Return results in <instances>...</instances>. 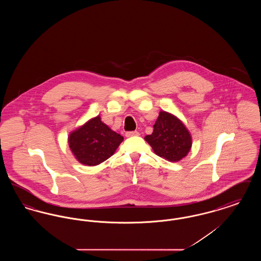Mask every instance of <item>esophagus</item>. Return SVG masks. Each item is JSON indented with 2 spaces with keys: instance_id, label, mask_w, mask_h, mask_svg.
<instances>
[{
  "instance_id": "esophagus-1",
  "label": "esophagus",
  "mask_w": 261,
  "mask_h": 261,
  "mask_svg": "<svg viewBox=\"0 0 261 261\" xmlns=\"http://www.w3.org/2000/svg\"><path fill=\"white\" fill-rule=\"evenodd\" d=\"M140 133L138 131H129V132H126L125 136L126 137H133V136H139Z\"/></svg>"
}]
</instances>
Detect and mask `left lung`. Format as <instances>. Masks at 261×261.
I'll use <instances>...</instances> for the list:
<instances>
[{
    "mask_svg": "<svg viewBox=\"0 0 261 261\" xmlns=\"http://www.w3.org/2000/svg\"><path fill=\"white\" fill-rule=\"evenodd\" d=\"M145 140L155 154L168 162H179L192 147V138L185 125L166 112H160L152 134L147 135Z\"/></svg>",
    "mask_w": 261,
    "mask_h": 261,
    "instance_id": "1",
    "label": "left lung"
}]
</instances>
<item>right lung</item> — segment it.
Instances as JSON below:
<instances>
[{
  "mask_svg": "<svg viewBox=\"0 0 261 261\" xmlns=\"http://www.w3.org/2000/svg\"><path fill=\"white\" fill-rule=\"evenodd\" d=\"M123 137L101 122L97 116L79 127L68 137V144L76 160L89 166L98 165L114 153Z\"/></svg>",
  "mask_w": 261,
  "mask_h": 261,
  "instance_id": "add662e5",
  "label": "right lung"
}]
</instances>
